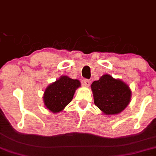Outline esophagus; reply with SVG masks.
<instances>
[{
	"label": "esophagus",
	"mask_w": 156,
	"mask_h": 156,
	"mask_svg": "<svg viewBox=\"0 0 156 156\" xmlns=\"http://www.w3.org/2000/svg\"><path fill=\"white\" fill-rule=\"evenodd\" d=\"M90 84H91V81H90L89 80L86 79L83 80V85L86 86V87H89V86H90Z\"/></svg>",
	"instance_id": "esophagus-1"
}]
</instances>
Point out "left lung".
Wrapping results in <instances>:
<instances>
[{"label":"left lung","mask_w":156,"mask_h":156,"mask_svg":"<svg viewBox=\"0 0 156 156\" xmlns=\"http://www.w3.org/2000/svg\"><path fill=\"white\" fill-rule=\"evenodd\" d=\"M94 102L104 115L119 114L129 105L132 90L128 84L109 74L103 75L91 85Z\"/></svg>","instance_id":"obj_1"}]
</instances>
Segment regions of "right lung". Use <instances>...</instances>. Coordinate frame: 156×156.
Returning a JSON list of instances; mask_svg holds the SVG:
<instances>
[{"label": "right lung", "instance_id": "add662e5", "mask_svg": "<svg viewBox=\"0 0 156 156\" xmlns=\"http://www.w3.org/2000/svg\"><path fill=\"white\" fill-rule=\"evenodd\" d=\"M80 86V80L67 76H61L45 89L43 97L44 105L53 113L62 111L72 101L76 89Z\"/></svg>", "mask_w": 156, "mask_h": 156}]
</instances>
